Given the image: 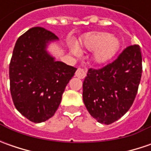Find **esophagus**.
Segmentation results:
<instances>
[{
    "mask_svg": "<svg viewBox=\"0 0 151 151\" xmlns=\"http://www.w3.org/2000/svg\"><path fill=\"white\" fill-rule=\"evenodd\" d=\"M76 76H77L78 78L80 79H83L86 77V74L85 72V70L83 69H81V68H78L77 70H76Z\"/></svg>",
    "mask_w": 151,
    "mask_h": 151,
    "instance_id": "esophagus-1",
    "label": "esophagus"
}]
</instances>
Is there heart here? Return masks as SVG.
<instances>
[{
	"label": "heart",
	"mask_w": 151,
	"mask_h": 151,
	"mask_svg": "<svg viewBox=\"0 0 151 151\" xmlns=\"http://www.w3.org/2000/svg\"><path fill=\"white\" fill-rule=\"evenodd\" d=\"M82 46L89 50H95L94 59L97 63H103L110 60L117 53L120 46L119 38L105 32H92L81 38ZM74 55H80L81 50L76 45L70 46Z\"/></svg>",
	"instance_id": "1"
}]
</instances>
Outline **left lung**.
Returning <instances> with one entry per match:
<instances>
[{
	"mask_svg": "<svg viewBox=\"0 0 151 151\" xmlns=\"http://www.w3.org/2000/svg\"><path fill=\"white\" fill-rule=\"evenodd\" d=\"M142 76V55L138 44L128 46L112 63L90 68L83 81V101L99 123L111 124L129 111Z\"/></svg>",
	"mask_w": 151,
	"mask_h": 151,
	"instance_id": "1",
	"label": "left lung"
}]
</instances>
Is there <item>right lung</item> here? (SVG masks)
<instances>
[{"instance_id": "obj_1", "label": "right lung", "mask_w": 151, "mask_h": 151, "mask_svg": "<svg viewBox=\"0 0 151 151\" xmlns=\"http://www.w3.org/2000/svg\"><path fill=\"white\" fill-rule=\"evenodd\" d=\"M58 39L41 27L30 28L15 44L9 65L10 91L16 108L33 123L50 119L58 109L76 68L55 61L47 44Z\"/></svg>"}]
</instances>
